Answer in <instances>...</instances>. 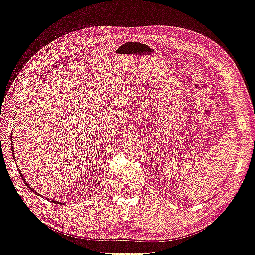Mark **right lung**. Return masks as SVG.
Here are the masks:
<instances>
[{"mask_svg":"<svg viewBox=\"0 0 255 255\" xmlns=\"http://www.w3.org/2000/svg\"><path fill=\"white\" fill-rule=\"evenodd\" d=\"M11 140H12V139H11ZM11 145H12V144H11ZM11 150H12V152H14V151H13V147H12V146H11ZM13 158H14V155H13ZM21 176H22V175H21ZM22 180H24V178H22ZM24 182H26V181H25V180H24ZM26 184H27V183H26ZM27 187H28V188H29V189H30V190H32V191H33V192H34V193H35V195H37V196H39V193H37V192H36V191H35V190H34V189H33V188H30V187H29V185H28V184H27ZM49 200H51V201H54V203H55V204H60V203H59V201H57V200H52V199H49Z\"/></svg>","mask_w":255,"mask_h":255,"instance_id":"1","label":"right lung"}]
</instances>
